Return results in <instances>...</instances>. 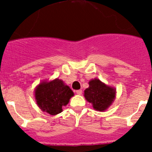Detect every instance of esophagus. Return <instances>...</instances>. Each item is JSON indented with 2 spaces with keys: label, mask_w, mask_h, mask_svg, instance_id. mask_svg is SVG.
Segmentation results:
<instances>
[{
  "label": "esophagus",
  "mask_w": 152,
  "mask_h": 152,
  "mask_svg": "<svg viewBox=\"0 0 152 152\" xmlns=\"http://www.w3.org/2000/svg\"><path fill=\"white\" fill-rule=\"evenodd\" d=\"M76 94L78 95H80L82 94V91L81 90H77V91H76Z\"/></svg>",
  "instance_id": "obj_1"
}]
</instances>
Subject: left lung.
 <instances>
[{
  "label": "left lung",
  "mask_w": 152,
  "mask_h": 152,
  "mask_svg": "<svg viewBox=\"0 0 152 152\" xmlns=\"http://www.w3.org/2000/svg\"><path fill=\"white\" fill-rule=\"evenodd\" d=\"M116 88L102 82L100 79H91L89 87L84 90V97L95 110L103 112L112 105L116 98Z\"/></svg>",
  "instance_id": "1"
}]
</instances>
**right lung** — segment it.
I'll return each instance as SVG.
<instances>
[{
  "label": "right lung",
  "instance_id": "right-lung-1",
  "mask_svg": "<svg viewBox=\"0 0 152 152\" xmlns=\"http://www.w3.org/2000/svg\"><path fill=\"white\" fill-rule=\"evenodd\" d=\"M36 104L43 112L55 116L62 112L63 107L69 103L74 92L61 79L42 80L34 91Z\"/></svg>",
  "mask_w": 152,
  "mask_h": 152
}]
</instances>
